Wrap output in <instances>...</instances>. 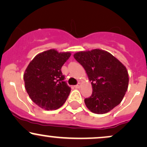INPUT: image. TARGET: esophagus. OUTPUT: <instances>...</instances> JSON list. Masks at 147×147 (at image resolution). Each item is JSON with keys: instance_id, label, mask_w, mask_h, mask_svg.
<instances>
[{"instance_id": "34e87169", "label": "esophagus", "mask_w": 147, "mask_h": 147, "mask_svg": "<svg viewBox=\"0 0 147 147\" xmlns=\"http://www.w3.org/2000/svg\"><path fill=\"white\" fill-rule=\"evenodd\" d=\"M80 86H81V84H80V83H79L78 84L76 85V86H75V88H80Z\"/></svg>"}]
</instances>
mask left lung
Returning a JSON list of instances; mask_svg holds the SVG:
<instances>
[{
    "label": "left lung",
    "instance_id": "1",
    "mask_svg": "<svg viewBox=\"0 0 147 147\" xmlns=\"http://www.w3.org/2000/svg\"><path fill=\"white\" fill-rule=\"evenodd\" d=\"M74 57L84 67L92 86V94L85 98L92 112L102 114L119 105L127 90L126 68L109 53L100 49L81 51Z\"/></svg>",
    "mask_w": 147,
    "mask_h": 147
}]
</instances>
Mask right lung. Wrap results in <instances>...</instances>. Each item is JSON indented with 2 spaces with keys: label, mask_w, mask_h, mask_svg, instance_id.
Listing matches in <instances>:
<instances>
[{
  "label": "right lung",
  "mask_w": 147,
  "mask_h": 147,
  "mask_svg": "<svg viewBox=\"0 0 147 147\" xmlns=\"http://www.w3.org/2000/svg\"><path fill=\"white\" fill-rule=\"evenodd\" d=\"M70 53L55 49L37 55L24 74L25 89L31 99L45 110L59 108L66 102L70 88L64 81L61 68Z\"/></svg>",
  "instance_id": "1"
}]
</instances>
